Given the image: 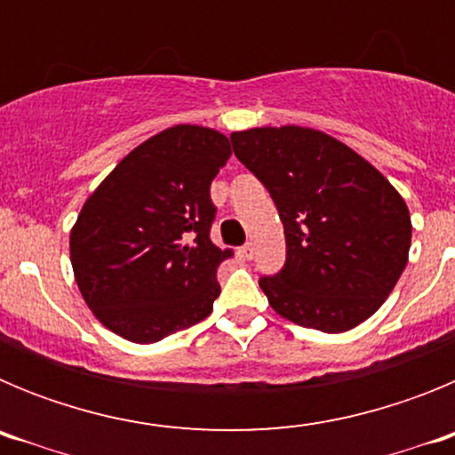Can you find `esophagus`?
Here are the masks:
<instances>
[{"instance_id":"34e87169","label":"esophagus","mask_w":455,"mask_h":455,"mask_svg":"<svg viewBox=\"0 0 455 455\" xmlns=\"http://www.w3.org/2000/svg\"><path fill=\"white\" fill-rule=\"evenodd\" d=\"M241 252H243L246 259H252V255H255V246H252V243H246V246L241 248Z\"/></svg>"}]
</instances>
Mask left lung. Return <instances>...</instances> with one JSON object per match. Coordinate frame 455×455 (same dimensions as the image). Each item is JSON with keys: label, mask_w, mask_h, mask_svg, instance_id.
Segmentation results:
<instances>
[{"label": "left lung", "mask_w": 455, "mask_h": 455, "mask_svg": "<svg viewBox=\"0 0 455 455\" xmlns=\"http://www.w3.org/2000/svg\"><path fill=\"white\" fill-rule=\"evenodd\" d=\"M230 140L284 225V267L259 277L271 307L321 332L367 321L408 264L412 225L399 191L351 148L309 127H255Z\"/></svg>", "instance_id": "obj_1"}]
</instances>
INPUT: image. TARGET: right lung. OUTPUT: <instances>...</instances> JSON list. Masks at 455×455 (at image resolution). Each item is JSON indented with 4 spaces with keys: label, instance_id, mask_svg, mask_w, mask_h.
Segmentation results:
<instances>
[{
    "label": "right lung",
    "instance_id": "right-lung-1",
    "mask_svg": "<svg viewBox=\"0 0 455 455\" xmlns=\"http://www.w3.org/2000/svg\"><path fill=\"white\" fill-rule=\"evenodd\" d=\"M232 150L223 134L175 124L140 143L92 191L70 232L84 300L108 331L152 344L209 316L230 251L209 239L212 180Z\"/></svg>",
    "mask_w": 455,
    "mask_h": 455
}]
</instances>
